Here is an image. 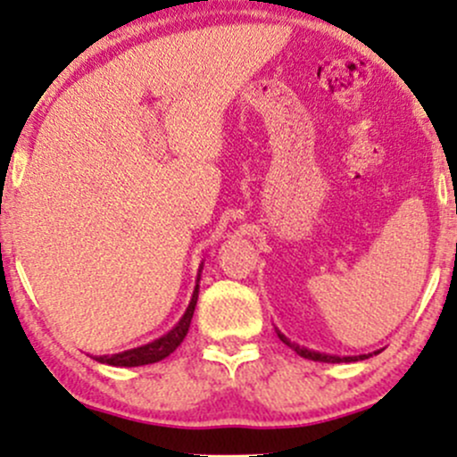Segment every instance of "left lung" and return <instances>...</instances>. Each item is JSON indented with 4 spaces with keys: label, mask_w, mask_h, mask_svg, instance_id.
I'll return each mask as SVG.
<instances>
[{
    "label": "left lung",
    "mask_w": 457,
    "mask_h": 457,
    "mask_svg": "<svg viewBox=\"0 0 457 457\" xmlns=\"http://www.w3.org/2000/svg\"><path fill=\"white\" fill-rule=\"evenodd\" d=\"M277 335H279V339L286 345H290L292 350H295L296 354H301L303 359H309V361H320V363H353V361H363V359H370L371 354H359V356H337V354H324V353H316V350H307L303 348V345H298L295 342H290V339L286 337V335L281 333L279 328H275Z\"/></svg>",
    "instance_id": "obj_1"
}]
</instances>
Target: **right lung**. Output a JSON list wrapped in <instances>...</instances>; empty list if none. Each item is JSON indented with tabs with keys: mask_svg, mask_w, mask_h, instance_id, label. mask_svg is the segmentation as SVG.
Wrapping results in <instances>:
<instances>
[{
	"mask_svg": "<svg viewBox=\"0 0 457 457\" xmlns=\"http://www.w3.org/2000/svg\"><path fill=\"white\" fill-rule=\"evenodd\" d=\"M199 272H202V266H199ZM197 281H199V277H197ZM197 295H199V286H195V290H193L191 303H188L185 316L178 320L176 327L171 328L170 333L162 335V337L154 339V342H150L145 345H139V348L124 350V353H118V354L94 356V359H96L98 363H107L113 367H139V365H150V363H156V361H162L165 356H170L171 353H174L178 345L182 344V339L187 337L188 327H191L193 312H195V305H197Z\"/></svg>",
	"mask_w": 457,
	"mask_h": 457,
	"instance_id": "1",
	"label": "right lung"
}]
</instances>
